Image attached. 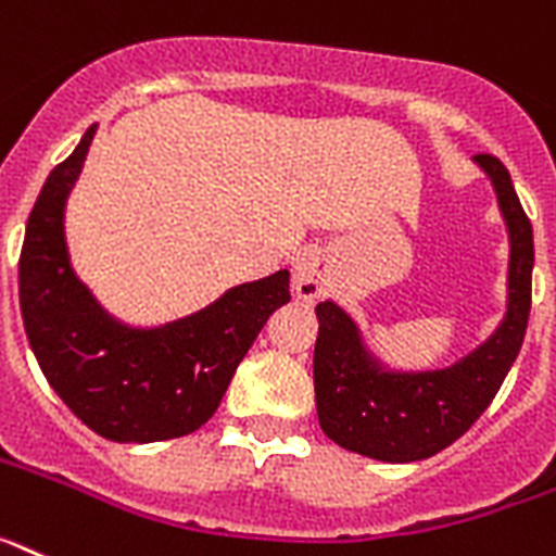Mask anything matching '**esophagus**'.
Listing matches in <instances>:
<instances>
[{
	"instance_id": "obj_1",
	"label": "esophagus",
	"mask_w": 556,
	"mask_h": 556,
	"mask_svg": "<svg viewBox=\"0 0 556 556\" xmlns=\"http://www.w3.org/2000/svg\"><path fill=\"white\" fill-rule=\"evenodd\" d=\"M326 281H329V258L324 250L306 247L295 261V292L303 301H315L324 295Z\"/></svg>"
}]
</instances>
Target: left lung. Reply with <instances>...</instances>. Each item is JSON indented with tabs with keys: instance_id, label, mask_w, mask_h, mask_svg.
Instances as JSON below:
<instances>
[{
	"instance_id": "left-lung-1",
	"label": "left lung",
	"mask_w": 556,
	"mask_h": 556,
	"mask_svg": "<svg viewBox=\"0 0 556 556\" xmlns=\"http://www.w3.org/2000/svg\"><path fill=\"white\" fill-rule=\"evenodd\" d=\"M492 179L509 230L506 315L486 343L435 371H391L365 349L357 324L334 301L317 303L315 402L324 433L351 453L377 462H421L462 439L504 386L523 345L531 309L534 239L509 170L476 154Z\"/></svg>"
}]
</instances>
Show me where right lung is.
Returning a JSON list of instances; mask_svg holds the SVG:
<instances>
[{
	"instance_id": "1",
	"label": "right lung",
	"mask_w": 556,
	"mask_h": 556,
	"mask_svg": "<svg viewBox=\"0 0 556 556\" xmlns=\"http://www.w3.org/2000/svg\"><path fill=\"white\" fill-rule=\"evenodd\" d=\"M94 129L50 170L27 219L18 303L30 349L52 391L109 441L149 444L205 425L253 340L289 303V273L227 289L197 315L135 329L109 315L73 273L64 207Z\"/></svg>"
}]
</instances>
